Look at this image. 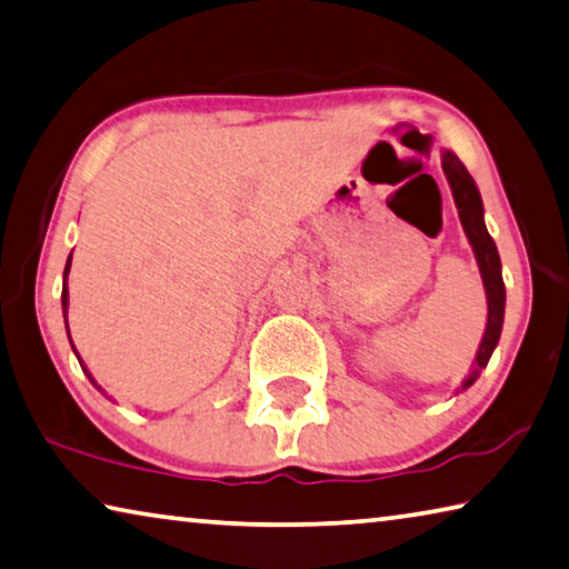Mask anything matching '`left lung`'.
Here are the masks:
<instances>
[{
	"instance_id": "1",
	"label": "left lung",
	"mask_w": 569,
	"mask_h": 569,
	"mask_svg": "<svg viewBox=\"0 0 569 569\" xmlns=\"http://www.w3.org/2000/svg\"><path fill=\"white\" fill-rule=\"evenodd\" d=\"M440 164H443V174L448 179L450 192H453V202L458 207V218H461L463 232L473 248L476 263H479L483 291H486V309H489V313H486L483 339L471 365V375H468L461 385V390H468V387L479 380L481 369L489 365L493 349L499 345L501 327H503V309H507V288H503V278H501L499 250H496V242L489 236V230H486V222H483V202H481L479 187H476L473 177L468 174L463 161L458 159L453 151L443 149V154H440Z\"/></svg>"
}]
</instances>
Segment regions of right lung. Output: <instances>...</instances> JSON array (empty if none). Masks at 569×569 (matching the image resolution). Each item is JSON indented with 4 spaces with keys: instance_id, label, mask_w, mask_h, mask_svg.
Returning <instances> with one entry per match:
<instances>
[{
    "instance_id": "obj_1",
    "label": "right lung",
    "mask_w": 569,
    "mask_h": 569,
    "mask_svg": "<svg viewBox=\"0 0 569 569\" xmlns=\"http://www.w3.org/2000/svg\"><path fill=\"white\" fill-rule=\"evenodd\" d=\"M70 260H73V252H70V258H68V263H66V273H62V317H66V331H68V337H70V329H68V273H70ZM70 345H73V339H70ZM73 351H76V347H73ZM76 357H78V351H76ZM78 362H80V359H78ZM80 367H83V362H80ZM83 372L88 375V380L96 385L93 375H90L86 367H83Z\"/></svg>"
}]
</instances>
